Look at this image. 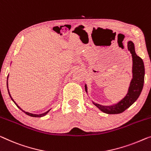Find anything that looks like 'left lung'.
Instances as JSON below:
<instances>
[{"label":"left lung","instance_id":"8db88e82","mask_svg":"<svg viewBox=\"0 0 151 151\" xmlns=\"http://www.w3.org/2000/svg\"><path fill=\"white\" fill-rule=\"evenodd\" d=\"M128 50L130 51L133 60L132 73L133 78L130 83L129 90L125 97L121 100L116 104L112 106H102L93 102L101 111L107 114H119L125 111L130 106L136 102L140 96L143 88L145 81V66L141 58L136 55L135 52L134 45L132 41H129L127 44ZM87 91V87H85Z\"/></svg>","mask_w":151,"mask_h":151}]
</instances>
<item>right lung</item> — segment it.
<instances>
[{"instance_id":"add662e5","label":"right lung","mask_w":151,"mask_h":151,"mask_svg":"<svg viewBox=\"0 0 151 151\" xmlns=\"http://www.w3.org/2000/svg\"><path fill=\"white\" fill-rule=\"evenodd\" d=\"M7 80H8V77H7ZM6 85H7V87H8V83H6ZM8 92H9V96H10V97H11V100H12L13 102H14V100H13V98H11V95H10V93H9V89H8ZM14 103L15 104V105L17 106L19 108V109H20V110H22L21 109V108H20L19 106H17V104H16V103H15V102H14ZM22 111H23L24 112H25V113L26 114H28V115H29V116H33V117H42V116H44L45 115H46V114L48 113L49 112V111H50V110H49L48 111H47V112H44V113H42V114H32V113H30V112H25L24 111H23V110H22Z\"/></svg>"}]
</instances>
